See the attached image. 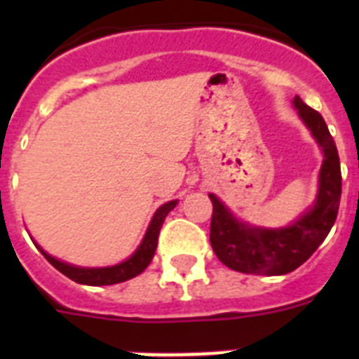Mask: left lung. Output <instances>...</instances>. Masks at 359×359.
Listing matches in <instances>:
<instances>
[{
	"label": "left lung",
	"instance_id": "obj_1",
	"mask_svg": "<svg viewBox=\"0 0 359 359\" xmlns=\"http://www.w3.org/2000/svg\"><path fill=\"white\" fill-rule=\"evenodd\" d=\"M294 107L323 151L320 189L315 207L282 230L252 228L237 221L224 205L210 194V244L217 259L241 273L286 275L309 259L331 231L341 198L340 156L327 123L318 111L294 97Z\"/></svg>",
	"mask_w": 359,
	"mask_h": 359
}]
</instances>
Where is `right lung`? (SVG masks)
<instances>
[{
    "label": "right lung",
    "instance_id": "right-lung-1",
    "mask_svg": "<svg viewBox=\"0 0 359 359\" xmlns=\"http://www.w3.org/2000/svg\"><path fill=\"white\" fill-rule=\"evenodd\" d=\"M177 201H169L165 203L163 207H160L152 217L151 224L147 228V233H145L144 241H142L140 248L136 250L135 255L131 259H128L122 264L111 266V268H77V266H69L66 262L57 261L52 255L44 253L41 250V253L44 255V259L50 262L55 269H59L62 275H66L72 280L79 282V284H86V286H111V284H118V282H126L129 278L140 275L149 264H151L154 252H156L158 246V236H160L161 224H163L165 217L176 207Z\"/></svg>",
    "mask_w": 359,
    "mask_h": 359
}]
</instances>
